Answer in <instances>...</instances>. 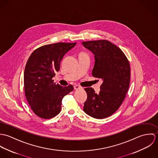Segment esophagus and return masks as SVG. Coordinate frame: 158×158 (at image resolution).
<instances>
[{"instance_id":"34e87169","label":"esophagus","mask_w":158,"mask_h":158,"mask_svg":"<svg viewBox=\"0 0 158 158\" xmlns=\"http://www.w3.org/2000/svg\"><path fill=\"white\" fill-rule=\"evenodd\" d=\"M73 88H74V89H75V90H77V89H80L81 87L80 86H79V85H75V86H73Z\"/></svg>"}]
</instances>
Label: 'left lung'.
I'll use <instances>...</instances> for the list:
<instances>
[{
  "instance_id": "left-lung-1",
  "label": "left lung",
  "mask_w": 158,
  "mask_h": 158,
  "mask_svg": "<svg viewBox=\"0 0 158 158\" xmlns=\"http://www.w3.org/2000/svg\"><path fill=\"white\" fill-rule=\"evenodd\" d=\"M82 44L95 55L92 76L103 80L98 94L92 88L85 89L88 97L83 110L94 118H104L115 113L126 97L130 81V63L122 50L107 40Z\"/></svg>"
}]
</instances>
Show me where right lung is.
<instances>
[{"mask_svg":"<svg viewBox=\"0 0 158 158\" xmlns=\"http://www.w3.org/2000/svg\"><path fill=\"white\" fill-rule=\"evenodd\" d=\"M76 43L43 45L28 59L23 77L25 94L32 111L42 118H51L60 113L63 97L73 90L72 85L61 86L52 78L59 71L64 55Z\"/></svg>","mask_w":158,"mask_h":158,"instance_id":"right-lung-1","label":"right lung"}]
</instances>
